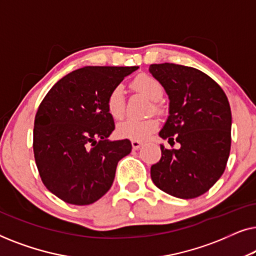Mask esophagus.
<instances>
[{
	"mask_svg": "<svg viewBox=\"0 0 256 256\" xmlns=\"http://www.w3.org/2000/svg\"><path fill=\"white\" fill-rule=\"evenodd\" d=\"M132 149H134V150H138L143 146V142L142 141H136V140H132Z\"/></svg>",
	"mask_w": 256,
	"mask_h": 256,
	"instance_id": "esophagus-1",
	"label": "esophagus"
}]
</instances>
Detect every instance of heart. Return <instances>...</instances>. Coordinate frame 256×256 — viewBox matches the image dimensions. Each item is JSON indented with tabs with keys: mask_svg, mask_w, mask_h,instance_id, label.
Wrapping results in <instances>:
<instances>
[{
	"mask_svg": "<svg viewBox=\"0 0 256 256\" xmlns=\"http://www.w3.org/2000/svg\"><path fill=\"white\" fill-rule=\"evenodd\" d=\"M132 86L152 101H158L163 96V86L158 80L148 74H140L132 82ZM106 108L108 114L115 120L124 116L126 110L124 94L122 86H115L107 96ZM158 127V120L155 118H126L118 124L116 132L120 138L136 140L148 138Z\"/></svg>",
	"mask_w": 256,
	"mask_h": 256,
	"instance_id": "b5f03b06",
	"label": "heart"
}]
</instances>
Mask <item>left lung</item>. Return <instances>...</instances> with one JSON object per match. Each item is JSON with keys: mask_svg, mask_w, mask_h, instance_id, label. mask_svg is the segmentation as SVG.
I'll return each instance as SVG.
<instances>
[{"mask_svg": "<svg viewBox=\"0 0 256 256\" xmlns=\"http://www.w3.org/2000/svg\"><path fill=\"white\" fill-rule=\"evenodd\" d=\"M149 72L169 96V116L160 136L180 149H166L152 166L160 190L182 199L208 191L222 177L230 150L232 113L226 94L208 74L188 66L152 64Z\"/></svg>", "mask_w": 256, "mask_h": 256, "instance_id": "obj_1", "label": "left lung"}]
</instances>
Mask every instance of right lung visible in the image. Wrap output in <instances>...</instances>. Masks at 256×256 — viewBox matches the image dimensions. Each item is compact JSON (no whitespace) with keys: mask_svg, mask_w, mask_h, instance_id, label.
<instances>
[{"mask_svg":"<svg viewBox=\"0 0 256 256\" xmlns=\"http://www.w3.org/2000/svg\"><path fill=\"white\" fill-rule=\"evenodd\" d=\"M138 66H85L54 84L34 118V154L48 191L73 205H90L113 184L129 140L110 141L115 129L106 99Z\"/></svg>","mask_w":256,"mask_h":256,"instance_id":"add662e5","label":"right lung"}]
</instances>
